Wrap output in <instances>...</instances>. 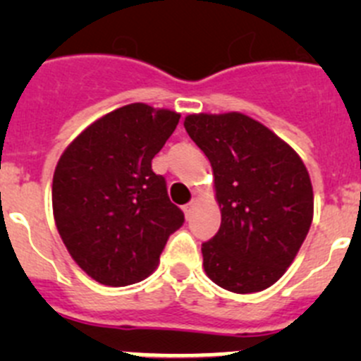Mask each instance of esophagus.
Segmentation results:
<instances>
[{
  "instance_id": "esophagus-1",
  "label": "esophagus",
  "mask_w": 361,
  "mask_h": 361,
  "mask_svg": "<svg viewBox=\"0 0 361 361\" xmlns=\"http://www.w3.org/2000/svg\"><path fill=\"white\" fill-rule=\"evenodd\" d=\"M195 204H197V202H195V201H190V202H188V204H185V206H183V213L187 214V218H188V214H190L192 211H194Z\"/></svg>"
}]
</instances>
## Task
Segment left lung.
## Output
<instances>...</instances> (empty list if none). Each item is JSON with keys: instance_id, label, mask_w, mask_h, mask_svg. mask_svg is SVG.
<instances>
[{"instance_id": "left-lung-1", "label": "left lung", "mask_w": 361, "mask_h": 361, "mask_svg": "<svg viewBox=\"0 0 361 361\" xmlns=\"http://www.w3.org/2000/svg\"><path fill=\"white\" fill-rule=\"evenodd\" d=\"M183 126L209 159L221 213L216 235L202 245L204 271L228 292H262L292 265L311 227L307 167L245 113H192Z\"/></svg>"}]
</instances>
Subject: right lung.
<instances>
[{
  "label": "right lung",
  "instance_id": "obj_1",
  "mask_svg": "<svg viewBox=\"0 0 361 361\" xmlns=\"http://www.w3.org/2000/svg\"><path fill=\"white\" fill-rule=\"evenodd\" d=\"M180 113L126 104L94 120L61 155L52 209L64 246L83 272L106 286L143 281L157 269L183 211L167 197L152 159Z\"/></svg>",
  "mask_w": 361,
  "mask_h": 361
}]
</instances>
